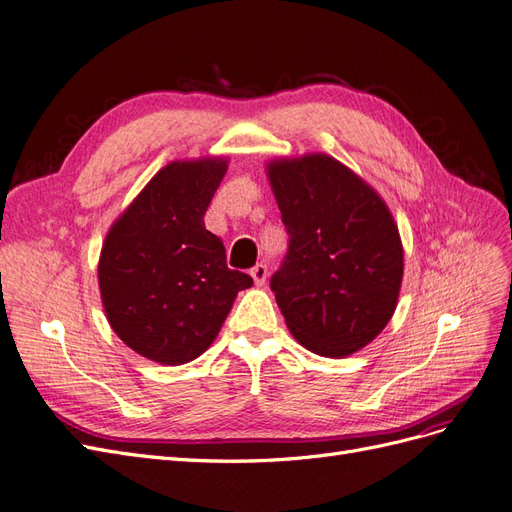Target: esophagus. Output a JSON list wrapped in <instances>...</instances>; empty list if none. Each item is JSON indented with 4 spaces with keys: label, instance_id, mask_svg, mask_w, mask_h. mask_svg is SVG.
Segmentation results:
<instances>
[{
    "label": "esophagus",
    "instance_id": "1",
    "mask_svg": "<svg viewBox=\"0 0 512 512\" xmlns=\"http://www.w3.org/2000/svg\"><path fill=\"white\" fill-rule=\"evenodd\" d=\"M250 275H252V280H254V284H256V286H265L269 271H267V267H265V265H256V267H252Z\"/></svg>",
    "mask_w": 512,
    "mask_h": 512
}]
</instances>
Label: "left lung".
Segmentation results:
<instances>
[{
    "mask_svg": "<svg viewBox=\"0 0 512 512\" xmlns=\"http://www.w3.org/2000/svg\"><path fill=\"white\" fill-rule=\"evenodd\" d=\"M290 235L271 290L297 342L344 359L380 335L395 314L404 245L382 196L327 153L267 164Z\"/></svg>",
    "mask_w": 512,
    "mask_h": 512,
    "instance_id": "left-lung-1",
    "label": "left lung"
}]
</instances>
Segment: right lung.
I'll return each mask as SVG.
<instances>
[{"mask_svg": "<svg viewBox=\"0 0 512 512\" xmlns=\"http://www.w3.org/2000/svg\"><path fill=\"white\" fill-rule=\"evenodd\" d=\"M226 158L177 160L158 170L106 232L98 262L104 314L123 344L149 361L183 365L218 337L250 275L226 267L205 213Z\"/></svg>", "mask_w": 512, "mask_h": 512, "instance_id": "1", "label": "right lung"}]
</instances>
